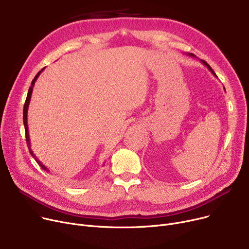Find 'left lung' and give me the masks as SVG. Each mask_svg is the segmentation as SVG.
<instances>
[{
  "mask_svg": "<svg viewBox=\"0 0 249 249\" xmlns=\"http://www.w3.org/2000/svg\"><path fill=\"white\" fill-rule=\"evenodd\" d=\"M188 55H189V56H191V57H195V55H194V54H192V53H188ZM201 62H202V63L205 65V67H207V69H208L209 71H211V72H212V73H213V74H214V75L217 77L216 73H215V72H214V71L211 69L210 65H209V64H208L206 61H204V60H201ZM224 89H225V88H224Z\"/></svg>",
  "mask_w": 249,
  "mask_h": 249,
  "instance_id": "left-lung-1",
  "label": "left lung"
}]
</instances>
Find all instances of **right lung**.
<instances>
[{
	"label": "right lung",
	"instance_id": "right-lung-1",
	"mask_svg": "<svg viewBox=\"0 0 249 249\" xmlns=\"http://www.w3.org/2000/svg\"><path fill=\"white\" fill-rule=\"evenodd\" d=\"M45 69V68H44ZM44 69H42L40 71H39L35 77L34 80L32 81L31 83V87L29 88V90H28V95H27V98H26V101H25V104H24V109H23V123H24V127H25V134H26V141H27V146L29 148V152L30 154L33 156V159L36 160V162L41 166V168L43 169V171H45L46 173H49L51 174V172L49 171V168L46 167L40 160H38V158H36V155L34 154L33 150L31 149V143H30V137H29V130H28V122H27V114H28V108H29V104H30V100H31V95H32V91H33V87H34V84L36 82V80L38 78V76L40 75V73L44 71Z\"/></svg>",
	"mask_w": 249,
	"mask_h": 249
}]
</instances>
